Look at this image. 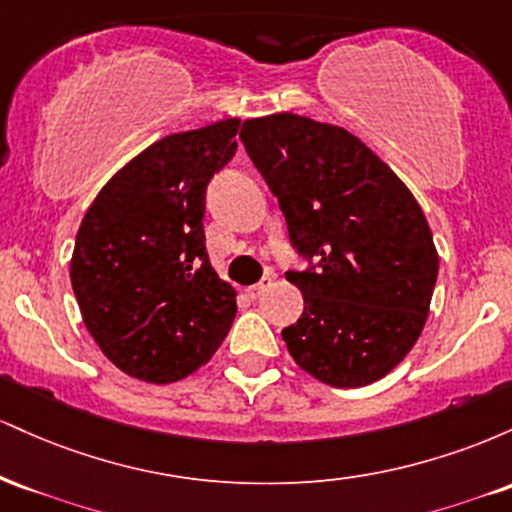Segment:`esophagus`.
<instances>
[{"label": "esophagus", "instance_id": "34e87169", "mask_svg": "<svg viewBox=\"0 0 512 512\" xmlns=\"http://www.w3.org/2000/svg\"><path fill=\"white\" fill-rule=\"evenodd\" d=\"M267 289H272V279H269V276H262L260 281H257V284H252L250 289H248V296L250 298H260L264 291Z\"/></svg>", "mask_w": 512, "mask_h": 512}]
</instances>
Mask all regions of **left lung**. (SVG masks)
I'll return each instance as SVG.
<instances>
[{
	"label": "left lung",
	"instance_id": "left-lung-1",
	"mask_svg": "<svg viewBox=\"0 0 512 512\" xmlns=\"http://www.w3.org/2000/svg\"><path fill=\"white\" fill-rule=\"evenodd\" d=\"M240 139L293 248L315 262L286 272L303 293V315L281 332L293 361L332 387L385 378L421 337L438 279L419 202L344 127L276 113L245 120Z\"/></svg>",
	"mask_w": 512,
	"mask_h": 512
}]
</instances>
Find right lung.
Returning <instances> with one entry per match:
<instances>
[{
	"label": "right lung",
	"mask_w": 512,
	"mask_h": 512,
	"mask_svg": "<svg viewBox=\"0 0 512 512\" xmlns=\"http://www.w3.org/2000/svg\"><path fill=\"white\" fill-rule=\"evenodd\" d=\"M238 127L228 117L158 139L105 182L76 233L69 276L86 330L144 383L195 373L236 317V289L211 267L202 219Z\"/></svg>",
	"instance_id": "add662e5"
}]
</instances>
